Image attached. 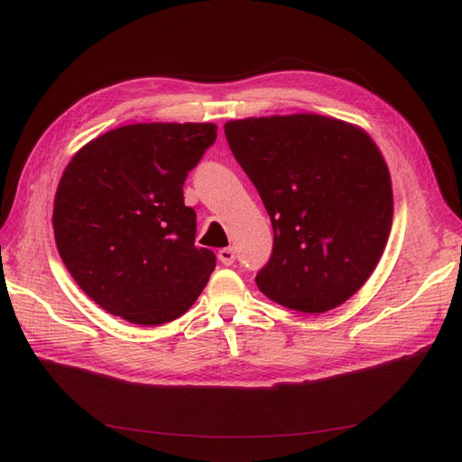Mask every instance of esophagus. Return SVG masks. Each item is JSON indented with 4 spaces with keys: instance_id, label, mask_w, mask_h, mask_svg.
<instances>
[{
    "instance_id": "34e87169",
    "label": "esophagus",
    "mask_w": 462,
    "mask_h": 462,
    "mask_svg": "<svg viewBox=\"0 0 462 462\" xmlns=\"http://www.w3.org/2000/svg\"><path fill=\"white\" fill-rule=\"evenodd\" d=\"M218 260L224 263V266H232L234 260H236V252H234L232 248H222L218 252Z\"/></svg>"
}]
</instances>
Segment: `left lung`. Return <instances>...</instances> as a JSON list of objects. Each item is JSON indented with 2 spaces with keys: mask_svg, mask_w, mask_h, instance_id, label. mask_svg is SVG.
I'll list each match as a JSON object with an SVG mask.
<instances>
[{
  "mask_svg": "<svg viewBox=\"0 0 462 462\" xmlns=\"http://www.w3.org/2000/svg\"><path fill=\"white\" fill-rule=\"evenodd\" d=\"M224 133L272 220L260 291L303 313L341 306L375 270L393 220L375 143L357 126L310 113L230 121Z\"/></svg>",
  "mask_w": 462,
  "mask_h": 462,
  "instance_id": "8db88e82",
  "label": "left lung"
}]
</instances>
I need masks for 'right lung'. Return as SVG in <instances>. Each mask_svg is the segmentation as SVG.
Returning a JSON list of instances; mask_svg holds the SVG:
<instances>
[{
    "mask_svg": "<svg viewBox=\"0 0 462 462\" xmlns=\"http://www.w3.org/2000/svg\"><path fill=\"white\" fill-rule=\"evenodd\" d=\"M212 123L126 125L67 164L53 206L65 268L95 303L139 326L180 318L216 256L196 248L186 176L216 141Z\"/></svg>",
    "mask_w": 462,
    "mask_h": 462,
    "instance_id": "1",
    "label": "right lung"
}]
</instances>
